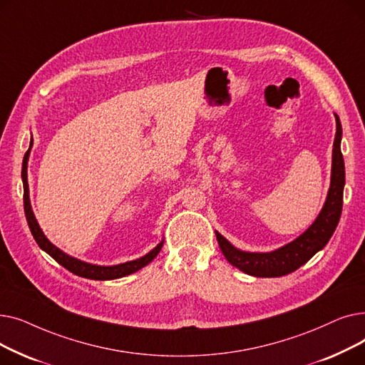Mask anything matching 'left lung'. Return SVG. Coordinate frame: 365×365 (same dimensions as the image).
Masks as SVG:
<instances>
[{
  "instance_id": "1",
  "label": "left lung",
  "mask_w": 365,
  "mask_h": 365,
  "mask_svg": "<svg viewBox=\"0 0 365 365\" xmlns=\"http://www.w3.org/2000/svg\"><path fill=\"white\" fill-rule=\"evenodd\" d=\"M334 118L336 136L333 143L331 179L327 198H325V202L314 223L302 235L289 244L277 248V250L267 253H252L240 250L216 231V238L222 253L229 263L238 267L244 274L259 278H277L292 274L319 250H322L334 234L341 215L344 187V161L340 150L341 124L337 113H334Z\"/></svg>"
}]
</instances>
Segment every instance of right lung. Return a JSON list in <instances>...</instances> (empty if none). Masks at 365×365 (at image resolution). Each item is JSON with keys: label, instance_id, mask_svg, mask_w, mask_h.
Masks as SVG:
<instances>
[{"label": "right lung", "instance_id": "1", "mask_svg": "<svg viewBox=\"0 0 365 365\" xmlns=\"http://www.w3.org/2000/svg\"><path fill=\"white\" fill-rule=\"evenodd\" d=\"M29 152L31 149L25 153L24 158V167H22V182H24V207H25V216L31 229V234L36 244L40 245L41 250H44L47 255H50L57 263L62 264L63 267L75 275L88 278V279H96V281H108V279H117L123 278L125 275L138 272L142 267H145L148 263H150L153 259L157 257V255L161 252V247L164 244V240L157 244V247H153L149 253L145 256L134 259L130 262H124L120 264H110V266H103V264H93L84 260H80L76 257H72L62 252L59 247H56L50 240L44 235L43 229L38 225L35 215L32 212V205L29 200V185H28V160H29Z\"/></svg>", "mask_w": 365, "mask_h": 365}]
</instances>
